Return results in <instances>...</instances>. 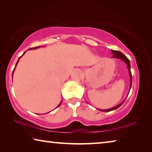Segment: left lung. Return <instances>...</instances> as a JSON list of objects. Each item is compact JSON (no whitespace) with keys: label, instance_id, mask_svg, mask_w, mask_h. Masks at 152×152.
Listing matches in <instances>:
<instances>
[{"label":"left lung","instance_id":"8db88e82","mask_svg":"<svg viewBox=\"0 0 152 152\" xmlns=\"http://www.w3.org/2000/svg\"><path fill=\"white\" fill-rule=\"evenodd\" d=\"M111 51H112V53L113 54V58L121 59V60L124 61L126 63V64H127V68H128V70H129V72L130 78H131V84H130V88H131V87H132V72H131V66H130L129 60V59L127 57H126V56L124 54H123V53L121 52V51H116V50H111ZM123 102H123L122 103L119 104V105H117V106H116V107L111 108V109H107V110H101V111H104V112H108V111H110V110H115V109H118V108H119V107L121 106Z\"/></svg>","mask_w":152,"mask_h":152}]
</instances>
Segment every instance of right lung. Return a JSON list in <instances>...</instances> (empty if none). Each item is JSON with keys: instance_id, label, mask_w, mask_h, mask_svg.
I'll return each mask as SVG.
<instances>
[{"instance_id": "obj_1", "label": "right lung", "mask_w": 152, "mask_h": 152, "mask_svg": "<svg viewBox=\"0 0 152 152\" xmlns=\"http://www.w3.org/2000/svg\"><path fill=\"white\" fill-rule=\"evenodd\" d=\"M39 47H40V46H37V47H35V48H30V49H29V50H33V49H36V48H39ZM25 52H24V53H23V55H24V54H25ZM23 55H22V56H23ZM20 57H21V56H20ZM20 57H19V60H18V61H17V64H16V66H17V63H18V61H19V60H20ZM15 68H14V70H15ZM14 70H13V71H14ZM60 104H61V102H60ZM60 104H59V105H58V106L57 107H58L59 106H60Z\"/></svg>"}]
</instances>
